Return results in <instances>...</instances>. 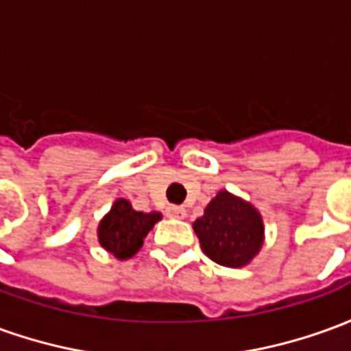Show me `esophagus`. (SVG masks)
<instances>
[{"label": "esophagus", "instance_id": "1", "mask_svg": "<svg viewBox=\"0 0 351 351\" xmlns=\"http://www.w3.org/2000/svg\"><path fill=\"white\" fill-rule=\"evenodd\" d=\"M167 217L171 218H184L186 217V209L180 205H169L167 207Z\"/></svg>", "mask_w": 351, "mask_h": 351}]
</instances>
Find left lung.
<instances>
[{
  "instance_id": "1",
  "label": "left lung",
  "mask_w": 351,
  "mask_h": 351,
  "mask_svg": "<svg viewBox=\"0 0 351 351\" xmlns=\"http://www.w3.org/2000/svg\"><path fill=\"white\" fill-rule=\"evenodd\" d=\"M203 252L220 266L241 268L261 251L264 226L258 210L228 192H218L193 222Z\"/></svg>"
}]
</instances>
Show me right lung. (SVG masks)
I'll use <instances>...</instances> for the list:
<instances>
[{
	"label": "right lung",
	"instance_id": "add662e5",
	"mask_svg": "<svg viewBox=\"0 0 351 351\" xmlns=\"http://www.w3.org/2000/svg\"><path fill=\"white\" fill-rule=\"evenodd\" d=\"M159 218V213H141L134 210L127 199H117L110 213L100 220V245L119 261H127L136 254L146 234Z\"/></svg>",
	"mask_w": 351,
	"mask_h": 351
}]
</instances>
